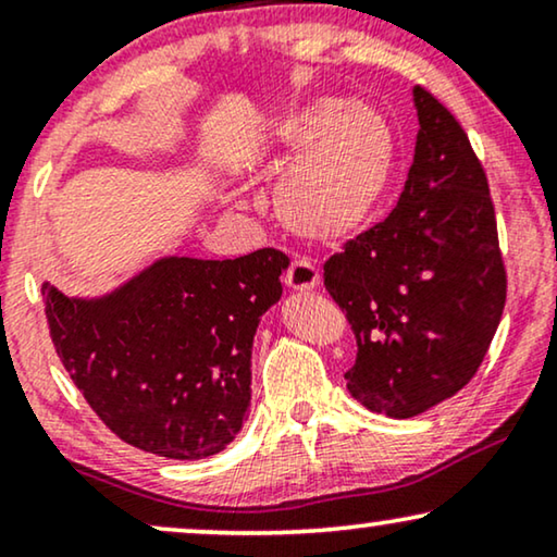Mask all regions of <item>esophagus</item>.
Returning a JSON list of instances; mask_svg holds the SVG:
<instances>
[{
	"instance_id": "1",
	"label": "esophagus",
	"mask_w": 557,
	"mask_h": 557,
	"mask_svg": "<svg viewBox=\"0 0 557 557\" xmlns=\"http://www.w3.org/2000/svg\"><path fill=\"white\" fill-rule=\"evenodd\" d=\"M285 282L287 287L300 289V293H305V289H315L320 285V270L315 268V262L308 260V257H295L285 272Z\"/></svg>"
}]
</instances>
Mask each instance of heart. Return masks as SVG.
<instances>
[{"label":"heart","mask_w":557,"mask_h":557,"mask_svg":"<svg viewBox=\"0 0 557 557\" xmlns=\"http://www.w3.org/2000/svg\"><path fill=\"white\" fill-rule=\"evenodd\" d=\"M282 222L315 242H343L371 222L394 174V131L381 111L341 98H315L287 113L275 131Z\"/></svg>","instance_id":"obj_1"}]
</instances>
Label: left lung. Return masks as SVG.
Segmentation results:
<instances>
[{
  "label": "left lung",
  "mask_w": 557,
  "mask_h": 557,
  "mask_svg": "<svg viewBox=\"0 0 557 557\" xmlns=\"http://www.w3.org/2000/svg\"><path fill=\"white\" fill-rule=\"evenodd\" d=\"M417 153L396 209L325 262V289L356 333L348 391L409 419L472 381L499 325L507 272L487 174L465 128L413 90Z\"/></svg>",
  "instance_id": "obj_1"
}]
</instances>
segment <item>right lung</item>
<instances>
[{"label":"right lung","instance_id":"obj_1","mask_svg":"<svg viewBox=\"0 0 557 557\" xmlns=\"http://www.w3.org/2000/svg\"><path fill=\"white\" fill-rule=\"evenodd\" d=\"M287 255L169 257L100 300L45 282L52 346L98 419L125 444L203 459L239 434L252 398V341L282 295Z\"/></svg>","mask_w":557,"mask_h":557}]
</instances>
